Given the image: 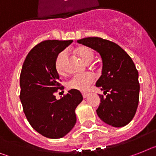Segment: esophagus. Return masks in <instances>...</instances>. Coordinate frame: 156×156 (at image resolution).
<instances>
[{
	"instance_id": "esophagus-1",
	"label": "esophagus",
	"mask_w": 156,
	"mask_h": 156,
	"mask_svg": "<svg viewBox=\"0 0 156 156\" xmlns=\"http://www.w3.org/2000/svg\"><path fill=\"white\" fill-rule=\"evenodd\" d=\"M88 96H89V94H87V93H83V99H86Z\"/></svg>"
}]
</instances>
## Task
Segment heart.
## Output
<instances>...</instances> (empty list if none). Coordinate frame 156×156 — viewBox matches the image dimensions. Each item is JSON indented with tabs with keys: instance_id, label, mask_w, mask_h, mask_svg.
Returning <instances> with one entry per match:
<instances>
[{
	"instance_id": "obj_1",
	"label": "heart",
	"mask_w": 156,
	"mask_h": 156,
	"mask_svg": "<svg viewBox=\"0 0 156 156\" xmlns=\"http://www.w3.org/2000/svg\"><path fill=\"white\" fill-rule=\"evenodd\" d=\"M76 52L82 60L86 63H91L94 59V53L90 48L87 46H80L76 49ZM68 52L66 50L60 52L56 56L55 60V68L58 73H64L65 70V63H66ZM95 81V76L92 73H86L83 75L73 76L68 82L67 87L69 89L77 90L80 92H87Z\"/></svg>"
}]
</instances>
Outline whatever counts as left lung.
<instances>
[{"mask_svg": "<svg viewBox=\"0 0 156 156\" xmlns=\"http://www.w3.org/2000/svg\"><path fill=\"white\" fill-rule=\"evenodd\" d=\"M77 42L96 50L102 58V75L96 85L106 97L100 96L97 115L112 127L126 126L136 114L140 96L139 73L132 58L118 44L100 37H87Z\"/></svg>", "mask_w": 156, "mask_h": 156, "instance_id": "1", "label": "left lung"}]
</instances>
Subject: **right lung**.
<instances>
[{
    "instance_id": "1",
    "label": "right lung",
    "mask_w": 156,
    "mask_h": 156,
    "mask_svg": "<svg viewBox=\"0 0 156 156\" xmlns=\"http://www.w3.org/2000/svg\"><path fill=\"white\" fill-rule=\"evenodd\" d=\"M73 41L48 40L29 52L20 76V100L30 125L50 139L65 136L76 123L75 110L83 100L77 90H69L60 100L54 93L62 89L55 68L56 56Z\"/></svg>"
}]
</instances>
